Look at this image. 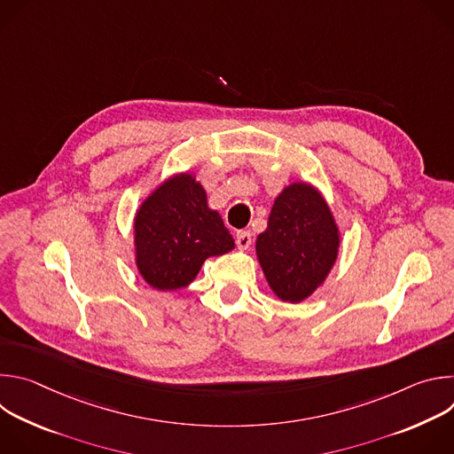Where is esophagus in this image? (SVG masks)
Here are the masks:
<instances>
[{
  "instance_id": "obj_1",
  "label": "esophagus",
  "mask_w": 454,
  "mask_h": 454,
  "mask_svg": "<svg viewBox=\"0 0 454 454\" xmlns=\"http://www.w3.org/2000/svg\"><path fill=\"white\" fill-rule=\"evenodd\" d=\"M235 242H237V247H239V249H242V251L247 249V247L251 246V231H246V230L237 231Z\"/></svg>"
}]
</instances>
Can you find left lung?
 <instances>
[{
  "label": "left lung",
  "instance_id": "8db88e82",
  "mask_svg": "<svg viewBox=\"0 0 454 454\" xmlns=\"http://www.w3.org/2000/svg\"><path fill=\"white\" fill-rule=\"evenodd\" d=\"M340 230L321 193L303 181L275 200L268 228L256 237V258L273 293L291 303L309 298L331 273Z\"/></svg>",
  "mask_w": 454,
  "mask_h": 454
}]
</instances>
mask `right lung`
I'll use <instances>...</instances> for the list:
<instances>
[{
  "instance_id": "add662e5",
  "label": "right lung",
  "mask_w": 454,
  "mask_h": 454,
  "mask_svg": "<svg viewBox=\"0 0 454 454\" xmlns=\"http://www.w3.org/2000/svg\"><path fill=\"white\" fill-rule=\"evenodd\" d=\"M235 247L219 212L190 172L165 179L140 205L135 217L137 268L158 291L186 287L208 256Z\"/></svg>"
}]
</instances>
